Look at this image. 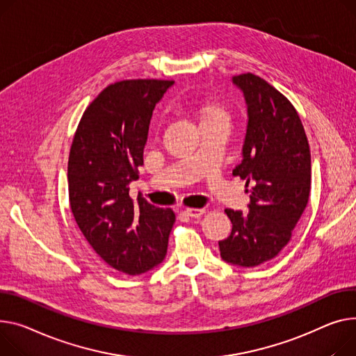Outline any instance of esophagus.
Returning <instances> with one entry per match:
<instances>
[{
  "instance_id": "obj_1",
  "label": "esophagus",
  "mask_w": 356,
  "mask_h": 356,
  "mask_svg": "<svg viewBox=\"0 0 356 356\" xmlns=\"http://www.w3.org/2000/svg\"><path fill=\"white\" fill-rule=\"evenodd\" d=\"M183 213H184L186 216H188V218L197 219V218H200L203 215L204 209H186V210H183Z\"/></svg>"
}]
</instances>
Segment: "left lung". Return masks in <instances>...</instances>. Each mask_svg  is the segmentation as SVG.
<instances>
[{
  "mask_svg": "<svg viewBox=\"0 0 356 356\" xmlns=\"http://www.w3.org/2000/svg\"><path fill=\"white\" fill-rule=\"evenodd\" d=\"M232 83L248 107L242 163L233 176L252 183L249 213L226 209L232 233L219 242L227 264L253 268L273 259L292 238V230L309 200L311 150L292 103L252 73Z\"/></svg>",
  "mask_w": 356,
  "mask_h": 356,
  "instance_id": "8db88e82",
  "label": "left lung"
}]
</instances>
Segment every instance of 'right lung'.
Segmentation results:
<instances>
[{
	"label": "right lung",
	"mask_w": 356,
	"mask_h": 356,
	"mask_svg": "<svg viewBox=\"0 0 356 356\" xmlns=\"http://www.w3.org/2000/svg\"><path fill=\"white\" fill-rule=\"evenodd\" d=\"M169 80L110 84L86 108L68 157V197L84 238L107 265L127 275L159 266L176 222L172 209L143 197L129 184L138 179L156 104Z\"/></svg>",
	"instance_id": "right-lung-1"
}]
</instances>
